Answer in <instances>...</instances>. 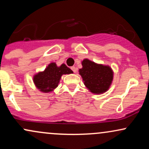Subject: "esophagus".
<instances>
[{
	"label": "esophagus",
	"mask_w": 149,
	"mask_h": 149,
	"mask_svg": "<svg viewBox=\"0 0 149 149\" xmlns=\"http://www.w3.org/2000/svg\"><path fill=\"white\" fill-rule=\"evenodd\" d=\"M71 69L72 70V71H73L74 73L76 72V67H75V66H71Z\"/></svg>",
	"instance_id": "1"
}]
</instances>
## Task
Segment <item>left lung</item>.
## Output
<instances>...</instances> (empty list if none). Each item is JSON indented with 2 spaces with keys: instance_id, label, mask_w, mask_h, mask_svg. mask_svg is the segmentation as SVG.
I'll return each mask as SVG.
<instances>
[{
  "instance_id": "8db88e82",
  "label": "left lung",
  "mask_w": 149,
  "mask_h": 149,
  "mask_svg": "<svg viewBox=\"0 0 149 149\" xmlns=\"http://www.w3.org/2000/svg\"><path fill=\"white\" fill-rule=\"evenodd\" d=\"M82 65L83 68L79 69V73L90 91L95 94L107 91L113 80L111 69L109 66L97 64L87 59L83 61Z\"/></svg>"
}]
</instances>
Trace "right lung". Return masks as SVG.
Masks as SVG:
<instances>
[{"label": "right lung", "mask_w": 149, "mask_h": 149, "mask_svg": "<svg viewBox=\"0 0 149 149\" xmlns=\"http://www.w3.org/2000/svg\"><path fill=\"white\" fill-rule=\"evenodd\" d=\"M72 73L73 71L64 64L58 67L55 63H51L43 72L38 73L34 76L33 82L40 91L49 92L58 86L59 80L63 74Z\"/></svg>", "instance_id": "add662e5"}]
</instances>
